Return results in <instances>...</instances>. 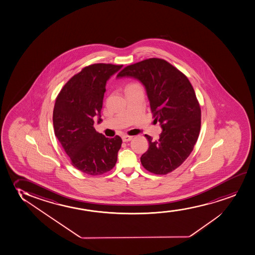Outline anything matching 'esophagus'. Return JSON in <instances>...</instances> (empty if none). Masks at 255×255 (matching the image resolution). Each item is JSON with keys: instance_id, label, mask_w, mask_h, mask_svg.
<instances>
[{"instance_id": "esophagus-1", "label": "esophagus", "mask_w": 255, "mask_h": 255, "mask_svg": "<svg viewBox=\"0 0 255 255\" xmlns=\"http://www.w3.org/2000/svg\"><path fill=\"white\" fill-rule=\"evenodd\" d=\"M122 139L124 142H129V141H130V140L132 139V136L125 135V136H123Z\"/></svg>"}]
</instances>
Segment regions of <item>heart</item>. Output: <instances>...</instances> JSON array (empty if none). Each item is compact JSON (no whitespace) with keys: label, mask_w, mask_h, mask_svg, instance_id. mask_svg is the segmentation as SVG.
<instances>
[{"label":"heart","mask_w":255,"mask_h":255,"mask_svg":"<svg viewBox=\"0 0 255 255\" xmlns=\"http://www.w3.org/2000/svg\"><path fill=\"white\" fill-rule=\"evenodd\" d=\"M129 86H131V85H129Z\"/></svg>","instance_id":"obj_1"}]
</instances>
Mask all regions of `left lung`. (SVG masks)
Wrapping results in <instances>:
<instances>
[{
    "label": "left lung",
    "mask_w": 255,
    "mask_h": 255,
    "mask_svg": "<svg viewBox=\"0 0 255 255\" xmlns=\"http://www.w3.org/2000/svg\"><path fill=\"white\" fill-rule=\"evenodd\" d=\"M118 78L130 77L144 86L155 122L162 131L158 140L149 141L141 156L144 169L166 175L188 158L201 129V108L188 78L166 60L151 58L126 66Z\"/></svg>",
    "instance_id": "obj_1"
}]
</instances>
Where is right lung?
<instances>
[{
  "label": "right lung",
  "mask_w": 255,
  "mask_h": 255,
  "mask_svg": "<svg viewBox=\"0 0 255 255\" xmlns=\"http://www.w3.org/2000/svg\"><path fill=\"white\" fill-rule=\"evenodd\" d=\"M123 65L93 64L71 78L57 96L53 108L54 134L73 167L87 175L108 172L116 164L122 139L106 137L94 129L102 121L106 85Z\"/></svg>",
  "instance_id": "obj_1"
}]
</instances>
